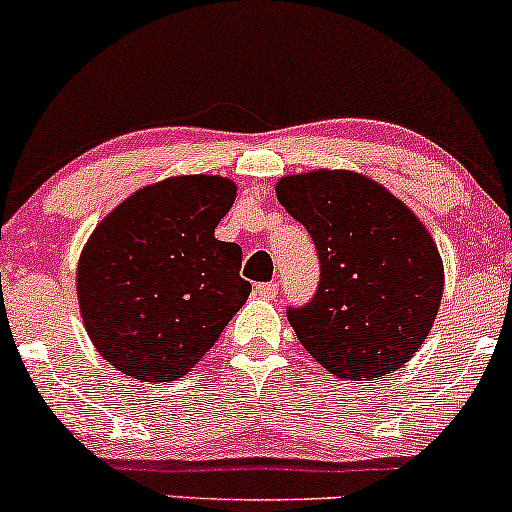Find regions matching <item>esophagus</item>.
I'll use <instances>...</instances> for the list:
<instances>
[{"instance_id": "34e87169", "label": "esophagus", "mask_w": 512, "mask_h": 512, "mask_svg": "<svg viewBox=\"0 0 512 512\" xmlns=\"http://www.w3.org/2000/svg\"><path fill=\"white\" fill-rule=\"evenodd\" d=\"M254 292L261 300H275V295H278V285L275 283H258L254 287Z\"/></svg>"}]
</instances>
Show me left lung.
<instances>
[{
	"label": "left lung",
	"instance_id": "obj_1",
	"mask_svg": "<svg viewBox=\"0 0 512 512\" xmlns=\"http://www.w3.org/2000/svg\"><path fill=\"white\" fill-rule=\"evenodd\" d=\"M275 193L319 258L314 297L287 307L304 350L341 380H380L409 363L438 317L445 283L421 220L353 171L285 176Z\"/></svg>",
	"mask_w": 512,
	"mask_h": 512
}]
</instances>
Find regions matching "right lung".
<instances>
[{"mask_svg":"<svg viewBox=\"0 0 512 512\" xmlns=\"http://www.w3.org/2000/svg\"><path fill=\"white\" fill-rule=\"evenodd\" d=\"M234 198L222 176H176L130 195L94 229L77 268L79 309L123 375L179 380L246 302L239 244L215 239Z\"/></svg>","mask_w":512,"mask_h":512,"instance_id":"1","label":"right lung"}]
</instances>
